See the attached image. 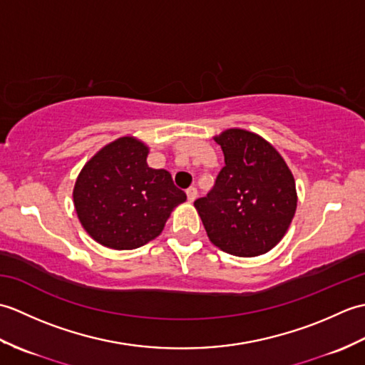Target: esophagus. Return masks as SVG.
<instances>
[{"label":"esophagus","instance_id":"obj_1","mask_svg":"<svg viewBox=\"0 0 365 365\" xmlns=\"http://www.w3.org/2000/svg\"><path fill=\"white\" fill-rule=\"evenodd\" d=\"M187 196H188V200H190V202H195V199L197 197V188H195V187H190V188L187 190Z\"/></svg>","mask_w":365,"mask_h":365}]
</instances>
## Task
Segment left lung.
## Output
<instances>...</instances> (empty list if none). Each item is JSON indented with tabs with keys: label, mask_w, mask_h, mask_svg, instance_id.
<instances>
[{
	"label": "left lung",
	"mask_w": 365,
	"mask_h": 365,
	"mask_svg": "<svg viewBox=\"0 0 365 365\" xmlns=\"http://www.w3.org/2000/svg\"><path fill=\"white\" fill-rule=\"evenodd\" d=\"M215 141L226 165L207 196L195 200L207 235L220 250L240 257L265 254L293 220L294 178L279 152L259 135L230 128Z\"/></svg>",
	"instance_id": "8db88e82"
}]
</instances>
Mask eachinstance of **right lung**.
<instances>
[{"instance_id":"add662e5","label":"right lung","mask_w":365,"mask_h":365,"mask_svg":"<svg viewBox=\"0 0 365 365\" xmlns=\"http://www.w3.org/2000/svg\"><path fill=\"white\" fill-rule=\"evenodd\" d=\"M149 149L123 136L97 152L76 178L73 202L88 234L113 250H135L161 234L187 200L166 169L147 166Z\"/></svg>"}]
</instances>
